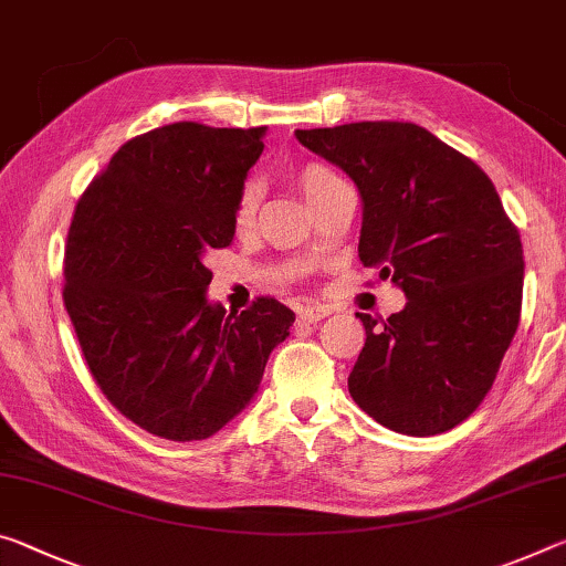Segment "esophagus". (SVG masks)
I'll return each instance as SVG.
<instances>
[{"mask_svg": "<svg viewBox=\"0 0 566 566\" xmlns=\"http://www.w3.org/2000/svg\"><path fill=\"white\" fill-rule=\"evenodd\" d=\"M332 315V310L325 307V304H304L300 310V322H307V325H317L319 319H325Z\"/></svg>", "mask_w": 566, "mask_h": 566, "instance_id": "34e87169", "label": "esophagus"}]
</instances>
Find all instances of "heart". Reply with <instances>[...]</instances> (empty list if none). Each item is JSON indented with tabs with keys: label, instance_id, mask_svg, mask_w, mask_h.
I'll return each instance as SVG.
<instances>
[{
	"label": "heart",
	"instance_id": "1",
	"mask_svg": "<svg viewBox=\"0 0 566 566\" xmlns=\"http://www.w3.org/2000/svg\"><path fill=\"white\" fill-rule=\"evenodd\" d=\"M339 184H343V178L322 164H307L297 170V186L302 188L304 199H307L312 206H315L322 196L329 191V188H335ZM256 209H259V196L254 191V186H247L244 191L239 193L237 206H234V227L239 231L249 229L256 219Z\"/></svg>",
	"mask_w": 566,
	"mask_h": 566
}]
</instances>
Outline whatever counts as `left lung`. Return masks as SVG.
Returning <instances> with one entry per match:
<instances>
[{"mask_svg": "<svg viewBox=\"0 0 566 566\" xmlns=\"http://www.w3.org/2000/svg\"><path fill=\"white\" fill-rule=\"evenodd\" d=\"M343 168L363 201L357 254L396 282L406 307L357 312L365 347L349 396L406 436L455 428L486 398L518 327L524 249L491 178L416 123L294 130Z\"/></svg>", "mask_w": 566, "mask_h": 566, "instance_id": "1", "label": "left lung"}]
</instances>
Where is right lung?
<instances>
[{
  "mask_svg": "<svg viewBox=\"0 0 566 566\" xmlns=\"http://www.w3.org/2000/svg\"><path fill=\"white\" fill-rule=\"evenodd\" d=\"M266 128L170 123L120 146L75 206L65 310L85 363L125 418L203 441L251 400L294 312L206 297L203 256L234 241V206Z\"/></svg>",
  "mask_w": 566,
  "mask_h": 566,
  "instance_id": "right-lung-1",
  "label": "right lung"
}]
</instances>
